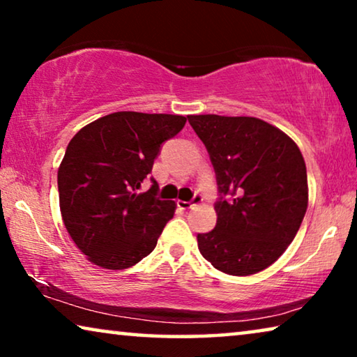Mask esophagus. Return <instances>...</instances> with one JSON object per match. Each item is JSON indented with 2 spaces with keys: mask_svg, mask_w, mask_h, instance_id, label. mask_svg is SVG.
Returning <instances> with one entry per match:
<instances>
[{
  "mask_svg": "<svg viewBox=\"0 0 357 357\" xmlns=\"http://www.w3.org/2000/svg\"><path fill=\"white\" fill-rule=\"evenodd\" d=\"M203 202V197L202 195H195V197L190 199V202H183V199H178V206L180 208H183V209H190V208H193V206H197L198 203H202Z\"/></svg>",
  "mask_w": 357,
  "mask_h": 357,
  "instance_id": "1",
  "label": "esophagus"
}]
</instances>
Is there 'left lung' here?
Returning <instances> with one entry per match:
<instances>
[{
  "label": "left lung",
  "mask_w": 357,
  "mask_h": 357,
  "mask_svg": "<svg viewBox=\"0 0 357 357\" xmlns=\"http://www.w3.org/2000/svg\"><path fill=\"white\" fill-rule=\"evenodd\" d=\"M214 167L216 227L202 255L232 276L265 270L294 241L307 211V169L289 136L253 116L188 115Z\"/></svg>",
  "instance_id": "obj_1"
}]
</instances>
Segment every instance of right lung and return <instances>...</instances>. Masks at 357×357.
<instances>
[{
  "label": "right lung",
  "mask_w": 357,
  "mask_h": 357,
  "mask_svg": "<svg viewBox=\"0 0 357 357\" xmlns=\"http://www.w3.org/2000/svg\"><path fill=\"white\" fill-rule=\"evenodd\" d=\"M187 123L182 115L115 112L86 125L58 169L60 209L77 248L97 266L125 270L154 250L175 203L141 193L162 143Z\"/></svg>",
  "instance_id": "1"
}]
</instances>
